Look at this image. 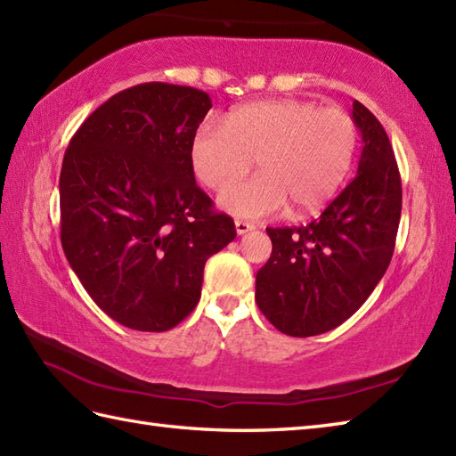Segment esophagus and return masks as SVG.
Listing matches in <instances>:
<instances>
[{
	"instance_id": "34e87169",
	"label": "esophagus",
	"mask_w": 456,
	"mask_h": 456,
	"mask_svg": "<svg viewBox=\"0 0 456 456\" xmlns=\"http://www.w3.org/2000/svg\"><path fill=\"white\" fill-rule=\"evenodd\" d=\"M235 229H237V235H245L248 231H254V225L248 224V221H235Z\"/></svg>"
}]
</instances>
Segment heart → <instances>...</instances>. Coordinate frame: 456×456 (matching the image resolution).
Returning a JSON list of instances; mask_svg holds the SVG:
<instances>
[{
  "mask_svg": "<svg viewBox=\"0 0 456 456\" xmlns=\"http://www.w3.org/2000/svg\"><path fill=\"white\" fill-rule=\"evenodd\" d=\"M357 126L338 109L280 99L247 102L225 114L224 126L202 124L190 142L194 176L224 190L256 158L262 175L217 198L227 214L245 219L273 216L289 204L293 216L321 209L342 186L354 163Z\"/></svg>",
  "mask_w": 456,
  "mask_h": 456,
  "instance_id": "obj_1",
  "label": "heart"
}]
</instances>
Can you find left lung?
Returning <instances> with one entry per match:
<instances>
[{
  "label": "left lung",
  "mask_w": 456,
  "mask_h": 456,
  "mask_svg": "<svg viewBox=\"0 0 456 456\" xmlns=\"http://www.w3.org/2000/svg\"><path fill=\"white\" fill-rule=\"evenodd\" d=\"M352 118L363 142L355 178L309 225L266 229L272 256L256 273V303L288 336L340 326L373 293L393 258L402 211L393 145L359 101Z\"/></svg>",
  "instance_id": "8db88e82"
}]
</instances>
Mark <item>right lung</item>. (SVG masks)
<instances>
[{
  "label": "right lung",
  "mask_w": 456,
  "mask_h": 456,
  "mask_svg": "<svg viewBox=\"0 0 456 456\" xmlns=\"http://www.w3.org/2000/svg\"><path fill=\"white\" fill-rule=\"evenodd\" d=\"M209 94L168 83L116 93L71 137L60 173L61 248L91 299L132 330L194 311L209 256L237 237L190 165Z\"/></svg>",
  "instance_id": "add662e5"
}]
</instances>
